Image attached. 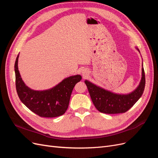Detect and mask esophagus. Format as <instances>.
I'll use <instances>...</instances> for the list:
<instances>
[{
    "label": "esophagus",
    "mask_w": 158,
    "mask_h": 158,
    "mask_svg": "<svg viewBox=\"0 0 158 158\" xmlns=\"http://www.w3.org/2000/svg\"><path fill=\"white\" fill-rule=\"evenodd\" d=\"M82 75H83V76H86V73H85V72H83V73H82Z\"/></svg>",
    "instance_id": "34e87169"
}]
</instances>
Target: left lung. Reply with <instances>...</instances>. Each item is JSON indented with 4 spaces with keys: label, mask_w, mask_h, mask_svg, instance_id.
<instances>
[{
    "label": "left lung",
    "mask_w": 158,
    "mask_h": 158,
    "mask_svg": "<svg viewBox=\"0 0 158 158\" xmlns=\"http://www.w3.org/2000/svg\"><path fill=\"white\" fill-rule=\"evenodd\" d=\"M136 49L140 52L138 48ZM84 82L88 88L94 106L99 111L107 114H118L127 111L140 98L144 92L146 80L144 68L142 67V78L139 85L133 92L127 94L111 92L87 80Z\"/></svg>",
    "instance_id": "obj_1"
}]
</instances>
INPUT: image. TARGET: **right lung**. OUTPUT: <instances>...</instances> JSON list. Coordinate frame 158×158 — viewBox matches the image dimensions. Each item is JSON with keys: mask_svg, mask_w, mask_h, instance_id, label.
Segmentation results:
<instances>
[{"mask_svg": "<svg viewBox=\"0 0 158 158\" xmlns=\"http://www.w3.org/2000/svg\"><path fill=\"white\" fill-rule=\"evenodd\" d=\"M18 55L14 70L16 88L21 102L32 112L41 117H56L63 114L68 109L74 85L82 79L79 74L64 78L55 86L45 90H33L22 80L18 70Z\"/></svg>", "mask_w": 158, "mask_h": 158, "instance_id": "1", "label": "right lung"}]
</instances>
